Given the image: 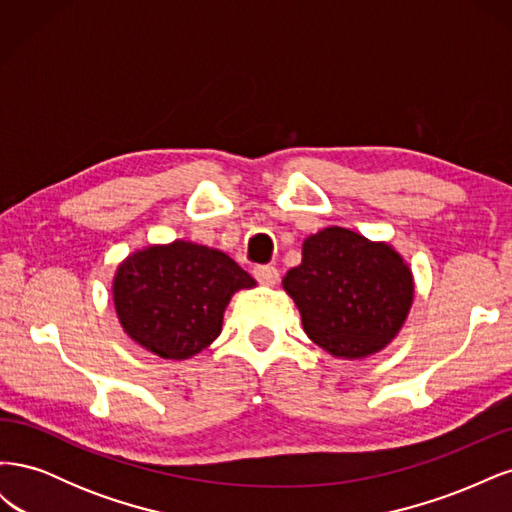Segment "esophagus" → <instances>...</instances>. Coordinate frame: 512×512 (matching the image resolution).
Returning a JSON list of instances; mask_svg holds the SVG:
<instances>
[{
  "label": "esophagus",
  "mask_w": 512,
  "mask_h": 512,
  "mask_svg": "<svg viewBox=\"0 0 512 512\" xmlns=\"http://www.w3.org/2000/svg\"><path fill=\"white\" fill-rule=\"evenodd\" d=\"M252 275L256 277L260 284H265V286H273V284H277V280H280V271H277L271 265H256L252 269Z\"/></svg>",
  "instance_id": "1"
}]
</instances>
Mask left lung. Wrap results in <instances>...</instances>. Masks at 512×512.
<instances>
[{"instance_id":"8db88e82","label":"left lung","mask_w":512,"mask_h":512,"mask_svg":"<svg viewBox=\"0 0 512 512\" xmlns=\"http://www.w3.org/2000/svg\"><path fill=\"white\" fill-rule=\"evenodd\" d=\"M312 342L361 359L391 342L414 297L412 273L393 247L346 228H324L303 243V262L284 277Z\"/></svg>"}]
</instances>
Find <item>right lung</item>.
Listing matches in <instances>:
<instances>
[{
    "instance_id": "add662e5",
    "label": "right lung",
    "mask_w": 512,
    "mask_h": 512,
    "mask_svg": "<svg viewBox=\"0 0 512 512\" xmlns=\"http://www.w3.org/2000/svg\"><path fill=\"white\" fill-rule=\"evenodd\" d=\"M254 280L205 245L147 247L117 269L113 297L123 329L162 359H190L222 331L232 294Z\"/></svg>"
}]
</instances>
